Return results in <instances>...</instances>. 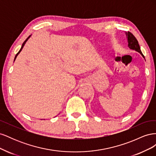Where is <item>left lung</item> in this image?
I'll list each match as a JSON object with an SVG mask.
<instances>
[{
  "instance_id": "left-lung-1",
  "label": "left lung",
  "mask_w": 156,
  "mask_h": 156,
  "mask_svg": "<svg viewBox=\"0 0 156 156\" xmlns=\"http://www.w3.org/2000/svg\"><path fill=\"white\" fill-rule=\"evenodd\" d=\"M126 35L127 37V41H128V47L131 49H133L136 51L139 52L141 54L143 57L144 58V56L142 53V52L140 51V46L139 44V42L136 39V37L134 36V35L131 33L130 32H126Z\"/></svg>"
}]
</instances>
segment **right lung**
Segmentation results:
<instances>
[{
  "label": "right lung",
  "instance_id": "1",
  "mask_svg": "<svg viewBox=\"0 0 156 156\" xmlns=\"http://www.w3.org/2000/svg\"><path fill=\"white\" fill-rule=\"evenodd\" d=\"M30 37V36H29V37H27V38L26 39V40H25V41L24 42H23V44H22V46H21V49H20V51H19V52H18V53H17L16 54V56H15V58H14V61H15V60H16V57H17V55H19V53H20V52L21 51V50H22V49H23V46H24V45H25V43H26V41H27L28 40V39H29Z\"/></svg>",
  "mask_w": 156,
  "mask_h": 156
}]
</instances>
